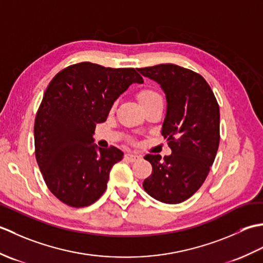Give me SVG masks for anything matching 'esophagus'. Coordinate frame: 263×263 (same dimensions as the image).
I'll return each mask as SVG.
<instances>
[{"label": "esophagus", "mask_w": 263, "mask_h": 263, "mask_svg": "<svg viewBox=\"0 0 263 263\" xmlns=\"http://www.w3.org/2000/svg\"><path fill=\"white\" fill-rule=\"evenodd\" d=\"M140 157H141L140 155H137V154H133V153H127V154H125V158H126L127 160H130V161H136V160H138V159H140Z\"/></svg>", "instance_id": "esophagus-1"}]
</instances>
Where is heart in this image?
Listing matches in <instances>:
<instances>
[{
	"instance_id": "obj_1",
	"label": "heart",
	"mask_w": 263,
	"mask_h": 263,
	"mask_svg": "<svg viewBox=\"0 0 263 263\" xmlns=\"http://www.w3.org/2000/svg\"><path fill=\"white\" fill-rule=\"evenodd\" d=\"M137 96H138V99L140 100V103H141L143 107H144V106L149 105L150 103L155 102V100L161 99L160 93L157 90H156V89H154L152 87L142 88L141 90H139Z\"/></svg>"
}]
</instances>
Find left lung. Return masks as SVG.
Masks as SVG:
<instances>
[{
    "label": "left lung",
    "instance_id": "left-lung-1",
    "mask_svg": "<svg viewBox=\"0 0 263 263\" xmlns=\"http://www.w3.org/2000/svg\"><path fill=\"white\" fill-rule=\"evenodd\" d=\"M138 71L157 81L166 93L167 111L161 133L172 154L147 155L152 175L143 181L149 195L164 203H181L202 185L220 141L219 105L204 78L176 64Z\"/></svg>",
    "mask_w": 263,
    "mask_h": 263
}]
</instances>
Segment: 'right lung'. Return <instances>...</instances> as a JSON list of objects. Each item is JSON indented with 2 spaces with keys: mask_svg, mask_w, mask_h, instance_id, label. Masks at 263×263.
<instances>
[{
  "mask_svg": "<svg viewBox=\"0 0 263 263\" xmlns=\"http://www.w3.org/2000/svg\"><path fill=\"white\" fill-rule=\"evenodd\" d=\"M133 82H143L133 68L81 62L61 70L48 83L33 125L35 155L48 190L63 203L82 208L105 192L123 153L113 146L97 149L92 135Z\"/></svg>",
  "mask_w": 263,
  "mask_h": 263,
  "instance_id": "right-lung-1",
  "label": "right lung"
}]
</instances>
